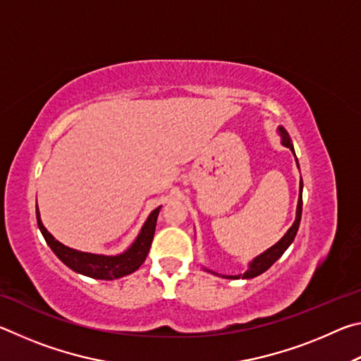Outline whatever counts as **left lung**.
<instances>
[{"label": "left lung", "instance_id": "left-lung-1", "mask_svg": "<svg viewBox=\"0 0 361 361\" xmlns=\"http://www.w3.org/2000/svg\"><path fill=\"white\" fill-rule=\"evenodd\" d=\"M280 133H282V145H285L286 148H290L293 152H295V148H293V143L291 140L288 137V133H286L285 129H282L280 127ZM299 167V166H298ZM299 200H298V210H296V219L295 223H293L291 228L288 229V232L280 239L276 245L271 247L269 250H266L264 253L256 256V258L250 262L248 266V271L243 274V276H228V279H253L256 276H259V274H262L264 271H267L269 267H271L274 262H276L280 256H282L285 253V250L288 248L291 245V242L295 240L296 237V232L299 229V223H301V213H302V178H301V186H299Z\"/></svg>", "mask_w": 361, "mask_h": 361}]
</instances>
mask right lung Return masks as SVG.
<instances>
[{
    "label": "right lung",
    "mask_w": 361,
    "mask_h": 361,
    "mask_svg": "<svg viewBox=\"0 0 361 361\" xmlns=\"http://www.w3.org/2000/svg\"><path fill=\"white\" fill-rule=\"evenodd\" d=\"M159 209H161V207H159ZM159 209L151 212V215L146 219L145 226L142 231H140L137 240L132 243V247L127 250V252L118 256L84 253L65 247L63 243L54 239L44 226H42L38 207H36V219H38V228L41 231V234L44 235L47 245L52 248V252L57 255V258L60 261L65 262V264L73 269L75 272L82 274V276L99 280H113L129 276V274L135 272L145 262L152 243V237H154Z\"/></svg>",
    "instance_id": "1"
}]
</instances>
